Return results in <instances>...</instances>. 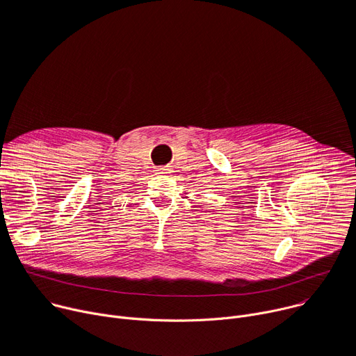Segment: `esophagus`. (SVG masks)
<instances>
[{
	"label": "esophagus",
	"mask_w": 356,
	"mask_h": 356,
	"mask_svg": "<svg viewBox=\"0 0 356 356\" xmlns=\"http://www.w3.org/2000/svg\"><path fill=\"white\" fill-rule=\"evenodd\" d=\"M157 173H159V175H168V169L160 168V169H157Z\"/></svg>",
	"instance_id": "34e87169"
}]
</instances>
